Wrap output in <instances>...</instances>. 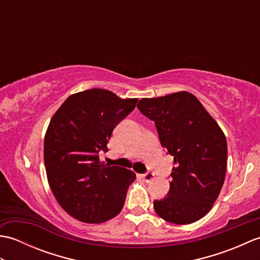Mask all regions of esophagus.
<instances>
[{"label":"esophagus","mask_w":260,"mask_h":260,"mask_svg":"<svg viewBox=\"0 0 260 260\" xmlns=\"http://www.w3.org/2000/svg\"><path fill=\"white\" fill-rule=\"evenodd\" d=\"M141 178H142L143 180H144V181H146V182H150V181H152V180L154 179V174L151 173V172H147V173H145V174L141 175Z\"/></svg>","instance_id":"34e87169"}]
</instances>
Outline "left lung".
Instances as JSON below:
<instances>
[{
	"instance_id": "left-lung-1",
	"label": "left lung",
	"mask_w": 260,
	"mask_h": 260,
	"mask_svg": "<svg viewBox=\"0 0 260 260\" xmlns=\"http://www.w3.org/2000/svg\"><path fill=\"white\" fill-rule=\"evenodd\" d=\"M140 112L155 123L159 142L174 157L170 191L155 212L176 224L196 222L217 200L227 169V140L199 99L187 91L143 98Z\"/></svg>"
}]
</instances>
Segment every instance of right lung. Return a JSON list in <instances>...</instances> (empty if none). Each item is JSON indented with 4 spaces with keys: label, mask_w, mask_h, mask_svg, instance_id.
I'll return each instance as SVG.
<instances>
[{
    "label": "right lung",
    "mask_w": 260,
    "mask_h": 260,
    "mask_svg": "<svg viewBox=\"0 0 260 260\" xmlns=\"http://www.w3.org/2000/svg\"><path fill=\"white\" fill-rule=\"evenodd\" d=\"M139 99H121L93 88L69 96L59 107L45 136V165L50 189L71 217L102 223L123 209L126 192L136 175L99 161L114 128Z\"/></svg>",
    "instance_id": "add662e5"
}]
</instances>
